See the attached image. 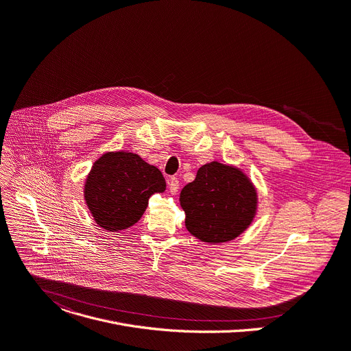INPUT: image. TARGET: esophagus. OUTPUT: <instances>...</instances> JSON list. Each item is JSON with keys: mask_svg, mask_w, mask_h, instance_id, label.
<instances>
[{"mask_svg": "<svg viewBox=\"0 0 351 351\" xmlns=\"http://www.w3.org/2000/svg\"><path fill=\"white\" fill-rule=\"evenodd\" d=\"M168 184H169L171 193H172V195H175V193L178 192V189H179V180H178V178L172 176V178L168 180Z\"/></svg>", "mask_w": 351, "mask_h": 351, "instance_id": "obj_1", "label": "esophagus"}]
</instances>
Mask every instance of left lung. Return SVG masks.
Wrapping results in <instances>:
<instances>
[{
  "label": "left lung",
  "mask_w": 351,
  "mask_h": 351,
  "mask_svg": "<svg viewBox=\"0 0 351 351\" xmlns=\"http://www.w3.org/2000/svg\"><path fill=\"white\" fill-rule=\"evenodd\" d=\"M187 231L207 243L239 237L256 215L258 193L238 168L213 161L203 165L180 192Z\"/></svg>",
  "instance_id": "8db88e82"
}]
</instances>
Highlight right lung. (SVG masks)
Instances as JSON below:
<instances>
[{
	"label": "right lung",
	"instance_id": "obj_1",
	"mask_svg": "<svg viewBox=\"0 0 351 351\" xmlns=\"http://www.w3.org/2000/svg\"><path fill=\"white\" fill-rule=\"evenodd\" d=\"M165 189V179L156 167L137 154L116 151L95 161L85 180L84 199L95 222L116 232L134 226L149 197Z\"/></svg>",
	"mask_w": 351,
	"mask_h": 351
}]
</instances>
